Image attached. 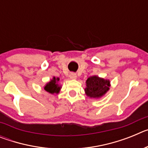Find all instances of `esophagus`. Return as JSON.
I'll return each mask as SVG.
<instances>
[{
  "instance_id": "1",
  "label": "esophagus",
  "mask_w": 148,
  "mask_h": 148,
  "mask_svg": "<svg viewBox=\"0 0 148 148\" xmlns=\"http://www.w3.org/2000/svg\"><path fill=\"white\" fill-rule=\"evenodd\" d=\"M70 78H71V79H75V78H77V75L75 73H71L70 74Z\"/></svg>"
}]
</instances>
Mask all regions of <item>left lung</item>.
<instances>
[{
	"label": "left lung",
	"instance_id": "left-lung-1",
	"mask_svg": "<svg viewBox=\"0 0 148 148\" xmlns=\"http://www.w3.org/2000/svg\"><path fill=\"white\" fill-rule=\"evenodd\" d=\"M85 92L90 98H99L102 96L109 90L110 82L98 76H91L87 78Z\"/></svg>",
	"mask_w": 148,
	"mask_h": 148
}]
</instances>
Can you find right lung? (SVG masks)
<instances>
[{"label":"right lung","mask_w":148,"mask_h":148,"mask_svg":"<svg viewBox=\"0 0 148 148\" xmlns=\"http://www.w3.org/2000/svg\"><path fill=\"white\" fill-rule=\"evenodd\" d=\"M58 81H59V78H56L54 77L53 80H51L50 82L47 84V85L44 87V90L49 92V93H58L60 89H61V87H59L57 83Z\"/></svg>","instance_id":"obj_1"}]
</instances>
